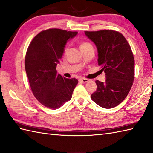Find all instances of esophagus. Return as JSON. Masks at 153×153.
I'll return each instance as SVG.
<instances>
[{
  "mask_svg": "<svg viewBox=\"0 0 153 153\" xmlns=\"http://www.w3.org/2000/svg\"><path fill=\"white\" fill-rule=\"evenodd\" d=\"M79 81L82 83H87V82H89V79H87L86 78H82V79H79Z\"/></svg>",
  "mask_w": 153,
  "mask_h": 153,
  "instance_id": "34e87169",
  "label": "esophagus"
}]
</instances>
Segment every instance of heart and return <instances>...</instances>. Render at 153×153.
<instances>
[{
  "instance_id": "1",
  "label": "heart",
  "mask_w": 153,
  "mask_h": 153,
  "mask_svg": "<svg viewBox=\"0 0 153 153\" xmlns=\"http://www.w3.org/2000/svg\"><path fill=\"white\" fill-rule=\"evenodd\" d=\"M88 46H91V45L88 43H83L82 45H81L80 48H82V47H88Z\"/></svg>"
}]
</instances>
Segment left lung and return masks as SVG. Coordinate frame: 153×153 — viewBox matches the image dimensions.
<instances>
[{"mask_svg": "<svg viewBox=\"0 0 153 153\" xmlns=\"http://www.w3.org/2000/svg\"><path fill=\"white\" fill-rule=\"evenodd\" d=\"M95 45L98 65L106 75L105 82L97 80V91L91 99L104 108L120 105L130 91L134 79L135 61L128 42L115 31H85Z\"/></svg>", "mask_w": 153, "mask_h": 153, "instance_id": "8db88e82", "label": "left lung"}]
</instances>
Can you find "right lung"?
Returning <instances> with one entry per match:
<instances>
[{
  "label": "right lung",
  "mask_w": 153,
  "mask_h": 153,
  "mask_svg": "<svg viewBox=\"0 0 153 153\" xmlns=\"http://www.w3.org/2000/svg\"><path fill=\"white\" fill-rule=\"evenodd\" d=\"M77 31L48 29L40 32L29 45L25 68L32 92L42 105L58 109L71 99L78 81L57 74L56 66L68 41Z\"/></svg>",
  "instance_id": "obj_1"
}]
</instances>
